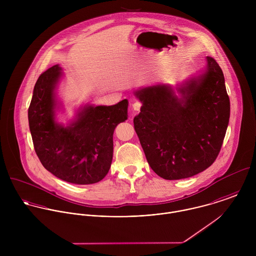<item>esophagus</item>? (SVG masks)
Wrapping results in <instances>:
<instances>
[{
	"label": "esophagus",
	"instance_id": "obj_1",
	"mask_svg": "<svg viewBox=\"0 0 256 256\" xmlns=\"http://www.w3.org/2000/svg\"><path fill=\"white\" fill-rule=\"evenodd\" d=\"M141 104L139 102H134L133 104H132V108L134 111H139L140 108H141Z\"/></svg>",
	"mask_w": 256,
	"mask_h": 256
}]
</instances>
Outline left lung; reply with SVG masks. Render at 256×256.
Here are the masks:
<instances>
[{"mask_svg": "<svg viewBox=\"0 0 256 256\" xmlns=\"http://www.w3.org/2000/svg\"><path fill=\"white\" fill-rule=\"evenodd\" d=\"M206 68L178 86L156 84L135 92L142 102L134 128L152 170L176 180L208 168L217 158L230 119V98L219 64L206 57Z\"/></svg>", "mask_w": 256, "mask_h": 256, "instance_id": "1", "label": "left lung"}]
</instances>
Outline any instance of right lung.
I'll return each mask as SVG.
<instances>
[{
  "instance_id": "add662e5",
  "label": "right lung",
  "mask_w": 256,
  "mask_h": 256,
  "mask_svg": "<svg viewBox=\"0 0 256 256\" xmlns=\"http://www.w3.org/2000/svg\"><path fill=\"white\" fill-rule=\"evenodd\" d=\"M62 68L41 74L28 108L34 150L42 166L56 178L74 184L98 182L108 174L113 156V132L128 117V100L114 106L80 108L67 126L56 121L61 102L56 90Z\"/></svg>"
}]
</instances>
